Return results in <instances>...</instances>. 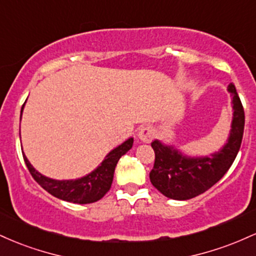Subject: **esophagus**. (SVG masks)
<instances>
[{
    "mask_svg": "<svg viewBox=\"0 0 256 256\" xmlns=\"http://www.w3.org/2000/svg\"><path fill=\"white\" fill-rule=\"evenodd\" d=\"M154 130L150 128V126H143V128H140V131H138V138H140L142 142H150L152 140V137H154Z\"/></svg>",
    "mask_w": 256,
    "mask_h": 256,
    "instance_id": "1",
    "label": "esophagus"
}]
</instances>
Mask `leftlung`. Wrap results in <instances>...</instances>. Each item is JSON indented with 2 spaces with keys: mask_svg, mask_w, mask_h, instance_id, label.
<instances>
[{
  "mask_svg": "<svg viewBox=\"0 0 256 256\" xmlns=\"http://www.w3.org/2000/svg\"><path fill=\"white\" fill-rule=\"evenodd\" d=\"M228 91L232 96L230 136L218 152L206 156H188L173 146L164 144L158 140L152 142L155 162L149 173L152 184L166 198L189 200L207 192L228 171L240 148L244 130V110L234 84Z\"/></svg>",
  "mask_w": 256,
  "mask_h": 256,
  "instance_id": "1",
  "label": "left lung"
}]
</instances>
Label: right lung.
Returning <instances> with one entry per match:
<instances>
[{"instance_id":"obj_1","label":"right lung","mask_w":256,"mask_h":256,"mask_svg":"<svg viewBox=\"0 0 256 256\" xmlns=\"http://www.w3.org/2000/svg\"><path fill=\"white\" fill-rule=\"evenodd\" d=\"M24 106L22 107V114ZM132 144H134V138L130 137L124 143L108 152L104 160L89 174L78 179H67V180H58V179L46 177L31 165L25 154H22V156L31 176L44 190L64 201L86 204L98 201L108 192L113 182L116 164L122 155L130 150Z\"/></svg>"}]
</instances>
